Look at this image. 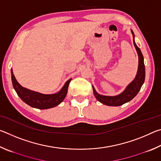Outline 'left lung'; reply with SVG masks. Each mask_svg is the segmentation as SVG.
<instances>
[{
    "label": "left lung",
    "mask_w": 161,
    "mask_h": 161,
    "mask_svg": "<svg viewBox=\"0 0 161 161\" xmlns=\"http://www.w3.org/2000/svg\"><path fill=\"white\" fill-rule=\"evenodd\" d=\"M131 32L133 36L134 37L133 32L132 31ZM133 44H134L138 55V68L136 77L134 80L128 85L126 89L121 94L114 97L103 96V95L99 94L93 87V92L95 97L99 102L103 103V104L112 106V107H118V106L123 105L124 103L130 102L137 95L143 85L144 81H145V64H144L143 62V56L141 53L140 48L136 45L134 40H133Z\"/></svg>",
    "instance_id": "left-lung-1"
}]
</instances>
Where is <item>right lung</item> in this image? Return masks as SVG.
I'll list each match as a JSON object with an SVG mask.
<instances>
[{
    "mask_svg": "<svg viewBox=\"0 0 161 161\" xmlns=\"http://www.w3.org/2000/svg\"><path fill=\"white\" fill-rule=\"evenodd\" d=\"M11 79L13 88L20 99L26 103L27 104L32 107L40 108V109H47V108H53L59 104L66 97L67 94V89L70 81V79L64 84V86L60 91L53 94H44L39 92H34L22 86L16 80L13 70L11 69Z\"/></svg>",
    "mask_w": 161,
    "mask_h": 161,
    "instance_id": "obj_1",
    "label": "right lung"
}]
</instances>
